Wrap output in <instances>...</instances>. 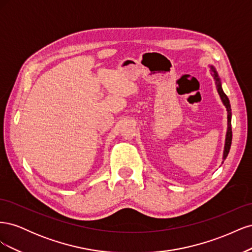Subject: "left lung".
<instances>
[{
    "instance_id": "obj_1",
    "label": "left lung",
    "mask_w": 252,
    "mask_h": 252,
    "mask_svg": "<svg viewBox=\"0 0 252 252\" xmlns=\"http://www.w3.org/2000/svg\"><path fill=\"white\" fill-rule=\"evenodd\" d=\"M210 67V72L213 77V80L216 82V87L218 90V94H220V100H222L224 106L226 107L227 110V132H226V138H225V146H224V151H223V161L222 164L224 163V161L226 159L228 154H229L230 150V146H231V141H232V130H231V107H230V102L229 98L225 94V93L223 91L222 88V82H220V79L219 77V73L217 71V69L213 65H209Z\"/></svg>"
}]
</instances>
